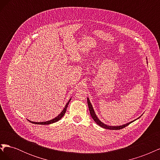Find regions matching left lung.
Instances as JSON below:
<instances>
[{
    "instance_id": "obj_1",
    "label": "left lung",
    "mask_w": 160,
    "mask_h": 160,
    "mask_svg": "<svg viewBox=\"0 0 160 160\" xmlns=\"http://www.w3.org/2000/svg\"><path fill=\"white\" fill-rule=\"evenodd\" d=\"M146 59H147V58H146ZM147 61H148V59H147ZM147 63H148V61H147ZM88 107H89V112H90L91 116L92 117V118L93 119V120L95 121V122L97 124H98V125H99V126H101V128H105V129H112V130L122 129L125 128L126 126H128V125H129L130 123H132V122H135V120L138 119L140 117H141V116H140V117H139V118H137L136 119H135V120H133V121H132V122H130L127 123H125V124H123V125H114V126H113V125H108L105 124L104 123H103L102 122H101V121H100L99 119L98 118V116H97V115H96L95 113V111H94V109H93V106H92V105H91V102H90L89 98H88Z\"/></svg>"
}]
</instances>
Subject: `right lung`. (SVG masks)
Returning a JSON list of instances; mask_svg holds the SVG:
<instances>
[{
    "label": "right lung",
    "mask_w": 160,
    "mask_h": 160,
    "mask_svg": "<svg viewBox=\"0 0 160 160\" xmlns=\"http://www.w3.org/2000/svg\"><path fill=\"white\" fill-rule=\"evenodd\" d=\"M71 100V98L69 100L68 102L67 103V104L65 105L64 109H62V111H61V112L60 113V114L58 115L57 117H55V118H53L49 121H47V122H31V121H29L28 119V121H29L30 122H31L32 123H34V124H38V125H49V124H51V123H55L57 122H58V121L60 120L62 117H63V115H65L66 111H67V107H68V105L70 102V101Z\"/></svg>",
    "instance_id": "right-lung-1"
}]
</instances>
